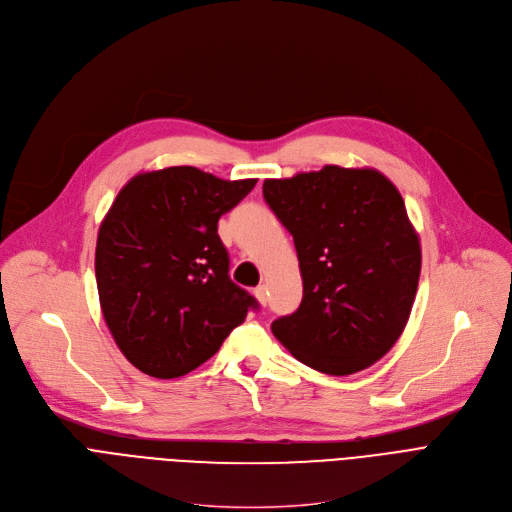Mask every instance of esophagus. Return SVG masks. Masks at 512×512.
Segmentation results:
<instances>
[{"label": "esophagus", "mask_w": 512, "mask_h": 512, "mask_svg": "<svg viewBox=\"0 0 512 512\" xmlns=\"http://www.w3.org/2000/svg\"><path fill=\"white\" fill-rule=\"evenodd\" d=\"M255 296H257V300L265 306V304H267V286H265V284L257 286V288H255Z\"/></svg>", "instance_id": "esophagus-1"}]
</instances>
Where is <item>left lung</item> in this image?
<instances>
[{"label": "left lung", "mask_w": 512, "mask_h": 512, "mask_svg": "<svg viewBox=\"0 0 512 512\" xmlns=\"http://www.w3.org/2000/svg\"><path fill=\"white\" fill-rule=\"evenodd\" d=\"M267 206L294 238L298 311L271 323L302 364L346 377L381 360L410 319L422 251L397 187L374 168L327 164L265 179Z\"/></svg>", "instance_id": "left-lung-1"}]
</instances>
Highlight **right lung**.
I'll use <instances>...</instances> for the list:
<instances>
[{"label": "right lung", "mask_w": 512, "mask_h": 512, "mask_svg": "<svg viewBox=\"0 0 512 512\" xmlns=\"http://www.w3.org/2000/svg\"><path fill=\"white\" fill-rule=\"evenodd\" d=\"M257 179L224 181L195 166L135 175L98 230L102 317L123 356L156 379L210 360L257 300L228 276L218 220Z\"/></svg>", "instance_id": "obj_1"}]
</instances>
